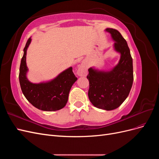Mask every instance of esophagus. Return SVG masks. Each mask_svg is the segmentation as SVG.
I'll list each match as a JSON object with an SVG mask.
<instances>
[{"label":"esophagus","mask_w":159,"mask_h":159,"mask_svg":"<svg viewBox=\"0 0 159 159\" xmlns=\"http://www.w3.org/2000/svg\"><path fill=\"white\" fill-rule=\"evenodd\" d=\"M87 70H88V67L87 65H86L85 63L81 64L78 70V75L80 76H85L86 74H87Z\"/></svg>","instance_id":"esophagus-1"}]
</instances>
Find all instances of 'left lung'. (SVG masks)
<instances>
[{
	"instance_id": "obj_1",
	"label": "left lung",
	"mask_w": 159,
	"mask_h": 159,
	"mask_svg": "<svg viewBox=\"0 0 159 159\" xmlns=\"http://www.w3.org/2000/svg\"><path fill=\"white\" fill-rule=\"evenodd\" d=\"M115 41L114 48L121 54L118 64L111 71L91 68L88 97L95 107L107 111L117 109L128 97L133 81V59L126 40L118 30L107 28Z\"/></svg>"
}]
</instances>
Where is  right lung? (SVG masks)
Instances as JSON below:
<instances>
[{
    "instance_id": "1",
    "label": "right lung",
    "mask_w": 159,
    "mask_h": 159,
    "mask_svg": "<svg viewBox=\"0 0 159 159\" xmlns=\"http://www.w3.org/2000/svg\"><path fill=\"white\" fill-rule=\"evenodd\" d=\"M31 42L28 38L24 48L19 72V81L24 95L33 106L46 111H54L65 107L68 102L70 89L78 78L72 68L62 71L56 78L48 82L33 84L26 78V51Z\"/></svg>"
}]
</instances>
